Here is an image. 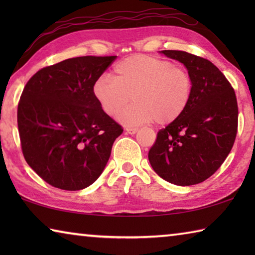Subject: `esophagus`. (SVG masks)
<instances>
[{
	"mask_svg": "<svg viewBox=\"0 0 255 255\" xmlns=\"http://www.w3.org/2000/svg\"><path fill=\"white\" fill-rule=\"evenodd\" d=\"M138 130V128H131V127H128L126 128V131L128 133H130V135H133V133H136Z\"/></svg>",
	"mask_w": 255,
	"mask_h": 255,
	"instance_id": "34e87169",
	"label": "esophagus"
}]
</instances>
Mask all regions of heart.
<instances>
[{
	"instance_id": "1",
	"label": "heart",
	"mask_w": 255,
	"mask_h": 255,
	"mask_svg": "<svg viewBox=\"0 0 255 255\" xmlns=\"http://www.w3.org/2000/svg\"><path fill=\"white\" fill-rule=\"evenodd\" d=\"M93 96L101 109L126 126L155 123L167 125L179 119L193 97V80L184 67L147 55H133L120 60L111 76L94 81Z\"/></svg>"
}]
</instances>
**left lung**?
Returning a JSON list of instances; mask_svg holds the SVG:
<instances>
[{
    "label": "left lung",
    "instance_id": "left-lung-1",
    "mask_svg": "<svg viewBox=\"0 0 255 255\" xmlns=\"http://www.w3.org/2000/svg\"><path fill=\"white\" fill-rule=\"evenodd\" d=\"M179 60L193 80V97L179 119L157 132L148 152L153 170L167 182L192 185L217 171L234 145L239 108L234 89L208 59L162 50Z\"/></svg>",
    "mask_w": 255,
    "mask_h": 255
}]
</instances>
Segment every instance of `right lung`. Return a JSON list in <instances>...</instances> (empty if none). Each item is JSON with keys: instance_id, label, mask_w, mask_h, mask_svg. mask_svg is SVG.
<instances>
[{"instance_id": "right-lung-1", "label": "right lung", "mask_w": 255, "mask_h": 255, "mask_svg": "<svg viewBox=\"0 0 255 255\" xmlns=\"http://www.w3.org/2000/svg\"><path fill=\"white\" fill-rule=\"evenodd\" d=\"M117 56H82L38 71L21 94L18 128L29 166L55 188L76 191L105 170L124 131L93 96L94 81Z\"/></svg>"}]
</instances>
